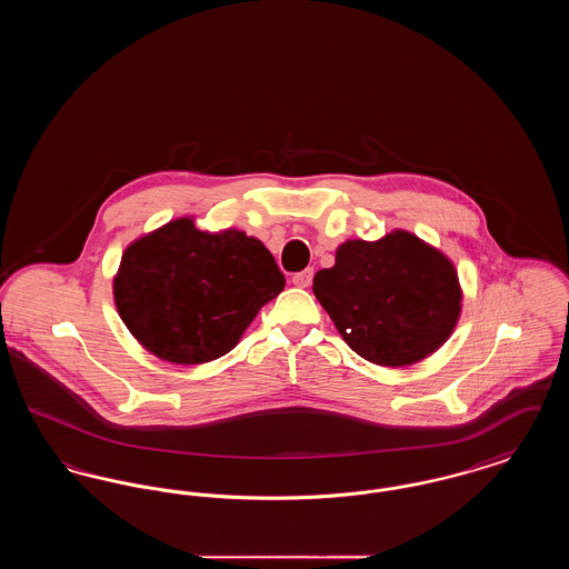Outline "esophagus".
<instances>
[{
	"instance_id": "obj_1",
	"label": "esophagus",
	"mask_w": 569,
	"mask_h": 569,
	"mask_svg": "<svg viewBox=\"0 0 569 569\" xmlns=\"http://www.w3.org/2000/svg\"><path fill=\"white\" fill-rule=\"evenodd\" d=\"M311 279H313V269H305V271L292 274V283L298 288H309Z\"/></svg>"
}]
</instances>
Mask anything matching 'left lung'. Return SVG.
I'll list each match as a JSON object with an SVG mask.
<instances>
[{
    "label": "left lung",
    "mask_w": 569,
    "mask_h": 569,
    "mask_svg": "<svg viewBox=\"0 0 569 569\" xmlns=\"http://www.w3.org/2000/svg\"><path fill=\"white\" fill-rule=\"evenodd\" d=\"M313 292L353 352L381 367H406L433 353L459 320L455 267L409 232L378 243L348 241Z\"/></svg>",
    "instance_id": "left-lung-1"
}]
</instances>
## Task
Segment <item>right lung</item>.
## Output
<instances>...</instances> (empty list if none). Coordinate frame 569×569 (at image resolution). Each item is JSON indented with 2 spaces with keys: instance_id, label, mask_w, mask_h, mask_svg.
Listing matches in <instances>:
<instances>
[{
  "instance_id": "1",
  "label": "right lung",
  "mask_w": 569,
  "mask_h": 569,
  "mask_svg": "<svg viewBox=\"0 0 569 569\" xmlns=\"http://www.w3.org/2000/svg\"><path fill=\"white\" fill-rule=\"evenodd\" d=\"M283 286V272L258 239L239 230L209 234L177 219L126 249L114 300L149 352L200 365L230 352Z\"/></svg>"
}]
</instances>
